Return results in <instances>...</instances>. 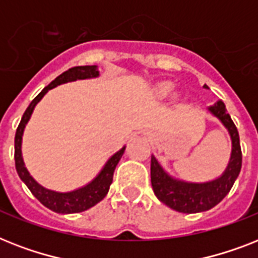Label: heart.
Listing matches in <instances>:
<instances>
[{
  "label": "heart",
  "instance_id": "b5f03b06",
  "mask_svg": "<svg viewBox=\"0 0 258 258\" xmlns=\"http://www.w3.org/2000/svg\"><path fill=\"white\" fill-rule=\"evenodd\" d=\"M172 88V84H169V82H161V84H158V85L156 86V93L160 97L168 96V94L170 93Z\"/></svg>",
  "mask_w": 258,
  "mask_h": 258
}]
</instances>
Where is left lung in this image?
Wrapping results in <instances>:
<instances>
[{
	"label": "left lung",
	"instance_id": "obj_1",
	"mask_svg": "<svg viewBox=\"0 0 258 258\" xmlns=\"http://www.w3.org/2000/svg\"><path fill=\"white\" fill-rule=\"evenodd\" d=\"M204 88H208L204 85ZM209 112L217 117L228 129L232 139V156L228 168L221 177L209 182H185L176 180L165 172L154 156L150 161V180L156 197L166 207L181 213H199L216 207L233 186L234 181L240 174L242 164V153L240 146V136L234 122L226 112L225 104L217 101L209 108Z\"/></svg>",
	"mask_w": 258,
	"mask_h": 258
}]
</instances>
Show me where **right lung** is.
Returning <instances> with one entry per match:
<instances>
[{
  "instance_id": "obj_1",
  "label": "right lung",
  "mask_w": 258,
  "mask_h": 258,
  "mask_svg": "<svg viewBox=\"0 0 258 258\" xmlns=\"http://www.w3.org/2000/svg\"><path fill=\"white\" fill-rule=\"evenodd\" d=\"M97 76H98V71H97L96 65H92V67L90 65H86V67H74L72 69H69V71L63 72L62 74H59L58 77L53 80L47 86H45L42 92L30 102L28 109L25 110L24 116L21 118V122H20V125L17 127V132H16V137H14V161H16V169H17L18 176L26 184V186L29 187V190L32 191V195L44 207L49 208L50 211L55 212V213H78V212L88 211L89 208L94 207L96 204L100 203L101 200L108 195L109 187H110V184H112L113 181V173H114V169H116L117 164H118V161L122 157L123 152H125V146L109 158L108 162L102 168V170L98 173V176L92 182H89L85 186L80 187V189H76L73 191L59 193V191L49 190L46 187L41 186L29 174L28 169L25 168L21 153L24 129L29 119H30V116H32L33 110H34V106L47 93V90L53 89L57 85H61V84H65V82L76 81V80H85V78H93L97 77Z\"/></svg>"
}]
</instances>
